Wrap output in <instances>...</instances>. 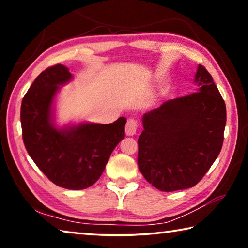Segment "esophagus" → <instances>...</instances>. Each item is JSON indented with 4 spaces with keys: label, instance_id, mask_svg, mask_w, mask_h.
Returning a JSON list of instances; mask_svg holds the SVG:
<instances>
[{
    "label": "esophagus",
    "instance_id": "esophagus-1",
    "mask_svg": "<svg viewBox=\"0 0 248 248\" xmlns=\"http://www.w3.org/2000/svg\"><path fill=\"white\" fill-rule=\"evenodd\" d=\"M138 123L134 119H129L125 124V134L129 137H132L137 133Z\"/></svg>",
    "mask_w": 248,
    "mask_h": 248
}]
</instances>
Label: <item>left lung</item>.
<instances>
[{
    "label": "left lung",
    "instance_id": "left-lung-1",
    "mask_svg": "<svg viewBox=\"0 0 248 248\" xmlns=\"http://www.w3.org/2000/svg\"><path fill=\"white\" fill-rule=\"evenodd\" d=\"M196 93L170 99L142 116L138 165L162 191L198 184L221 152L226 107L210 73L198 65Z\"/></svg>",
    "mask_w": 248,
    "mask_h": 248
}]
</instances>
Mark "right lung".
<instances>
[{"mask_svg":"<svg viewBox=\"0 0 248 248\" xmlns=\"http://www.w3.org/2000/svg\"><path fill=\"white\" fill-rule=\"evenodd\" d=\"M73 79L63 64L41 72L20 107L23 140L29 156L57 186L81 190L97 182L109 156L124 138V117L112 124L56 123L57 96Z\"/></svg>","mask_w":248,"mask_h":248,"instance_id":"1","label":"right lung"}]
</instances>
